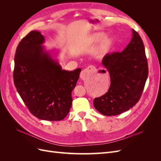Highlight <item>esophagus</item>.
Masks as SVG:
<instances>
[{"label": "esophagus", "instance_id": "obj_1", "mask_svg": "<svg viewBox=\"0 0 161 161\" xmlns=\"http://www.w3.org/2000/svg\"><path fill=\"white\" fill-rule=\"evenodd\" d=\"M96 71H97V69H96L95 66L91 65L80 72V77L82 80L86 79L87 78H89L91 75L93 74V73L95 72Z\"/></svg>", "mask_w": 161, "mask_h": 161}]
</instances>
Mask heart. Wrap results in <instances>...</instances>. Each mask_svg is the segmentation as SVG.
Wrapping results in <instances>:
<instances>
[{
	"mask_svg": "<svg viewBox=\"0 0 161 161\" xmlns=\"http://www.w3.org/2000/svg\"><path fill=\"white\" fill-rule=\"evenodd\" d=\"M102 37H103V36H100V35L95 36L93 37H92V40L95 42H97V41H99ZM112 43H113V40H112V39H111V38L106 39V40L103 42V47H109L112 45Z\"/></svg>",
	"mask_w": 161,
	"mask_h": 161,
	"instance_id": "b5f03b06",
	"label": "heart"
}]
</instances>
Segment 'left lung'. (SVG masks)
Listing matches in <instances>:
<instances>
[{
	"label": "left lung",
	"instance_id": "1",
	"mask_svg": "<svg viewBox=\"0 0 161 161\" xmlns=\"http://www.w3.org/2000/svg\"><path fill=\"white\" fill-rule=\"evenodd\" d=\"M102 64L109 71L111 84L105 94L94 99V107L104 115L121 114L138 103L148 75L144 46L138 32L132 30L125 49L107 53Z\"/></svg>",
	"mask_w": 161,
	"mask_h": 161
}]
</instances>
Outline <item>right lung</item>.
<instances>
[{"label": "right lung", "mask_w": 161, "mask_h": 161, "mask_svg": "<svg viewBox=\"0 0 161 161\" xmlns=\"http://www.w3.org/2000/svg\"><path fill=\"white\" fill-rule=\"evenodd\" d=\"M45 38L31 31L19 42L14 55L13 80L24 103L34 116L60 121L69 113L72 91L81 69L62 70L42 45Z\"/></svg>", "instance_id": "right-lung-1"}]
</instances>
